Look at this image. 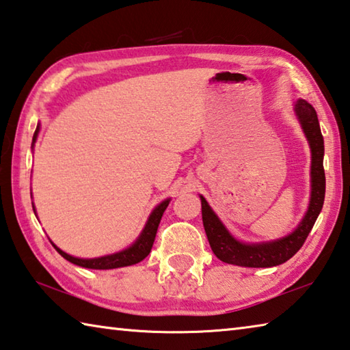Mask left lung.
<instances>
[{
  "mask_svg": "<svg viewBox=\"0 0 350 350\" xmlns=\"http://www.w3.org/2000/svg\"><path fill=\"white\" fill-rule=\"evenodd\" d=\"M295 112L299 118L301 125H303L312 151V194L309 210H307L298 228L286 238L265 242V244H244V242L236 241L227 232V228L219 221L215 211L200 196L206 238H208L213 253L224 262L241 265V267H275V265L286 262L303 247L319 211L323 208L325 194V174L323 167L324 140L321 129H319L317 111L306 100H298L295 105Z\"/></svg>",
  "mask_w": 350,
  "mask_h": 350,
  "instance_id": "left-lung-1",
  "label": "left lung"
}]
</instances>
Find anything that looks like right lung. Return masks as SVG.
<instances>
[{
    "instance_id": "right-lung-1",
    "label": "right lung",
    "mask_w": 350,
    "mask_h": 350,
    "mask_svg": "<svg viewBox=\"0 0 350 350\" xmlns=\"http://www.w3.org/2000/svg\"><path fill=\"white\" fill-rule=\"evenodd\" d=\"M37 134H38V126L37 131L33 134V142L37 140ZM170 204V199L163 200L162 204H159L154 211L151 213L150 219L145 225L144 232L139 236V239L134 242V244L126 248V250L118 252L114 254H108V256H102V258H96V259H80V258H74L70 254L62 252L60 248L55 247V250L62 254L64 259H68L69 262H72L75 265H80V267L85 269H96V270H109V269H118V267H126V265H133L137 264L140 260H144L148 254H150L154 239H156V233L159 228V224H161V219L163 216V211L167 210V206Z\"/></svg>"
}]
</instances>
